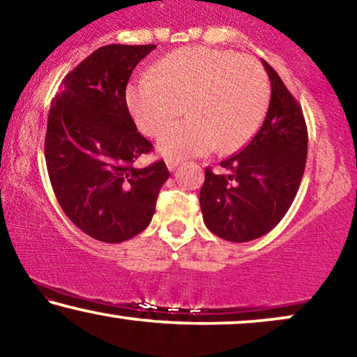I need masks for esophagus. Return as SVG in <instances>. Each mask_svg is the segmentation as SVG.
Masks as SVG:
<instances>
[{"instance_id":"1","label":"esophagus","mask_w":357,"mask_h":357,"mask_svg":"<svg viewBox=\"0 0 357 357\" xmlns=\"http://www.w3.org/2000/svg\"><path fill=\"white\" fill-rule=\"evenodd\" d=\"M178 165H179V160H166V166H168L169 171H174L178 168Z\"/></svg>"}]
</instances>
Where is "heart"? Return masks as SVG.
<instances>
[{
    "label": "heart",
    "instance_id": "b5f03b06",
    "mask_svg": "<svg viewBox=\"0 0 357 357\" xmlns=\"http://www.w3.org/2000/svg\"><path fill=\"white\" fill-rule=\"evenodd\" d=\"M126 107L145 135H156L182 113L192 116L158 137V151L169 160L236 151L260 128L270 89L255 59L209 47L169 52L151 67V77L130 82Z\"/></svg>",
    "mask_w": 357,
    "mask_h": 357
}]
</instances>
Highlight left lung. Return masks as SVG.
Listing matches in <instances>:
<instances>
[{
  "mask_svg": "<svg viewBox=\"0 0 357 357\" xmlns=\"http://www.w3.org/2000/svg\"><path fill=\"white\" fill-rule=\"evenodd\" d=\"M272 96L264 123L242 151L206 168L199 202L206 227L229 242H249L272 231L290 209L308 153L303 112L268 62Z\"/></svg>",
  "mask_w": 357,
  "mask_h": 357,
  "instance_id": "8db88e82",
  "label": "left lung"
}]
</instances>
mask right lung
Here are the masks:
<instances>
[{
  "mask_svg": "<svg viewBox=\"0 0 357 357\" xmlns=\"http://www.w3.org/2000/svg\"><path fill=\"white\" fill-rule=\"evenodd\" d=\"M156 46L110 44L92 52L62 80L47 119V173L66 215L100 242L143 232L169 178L165 161L133 168L153 150L138 133L125 90L142 59Z\"/></svg>",
  "mask_w": 357,
  "mask_h": 357,
  "instance_id": "obj_1",
  "label": "right lung"
}]
</instances>
